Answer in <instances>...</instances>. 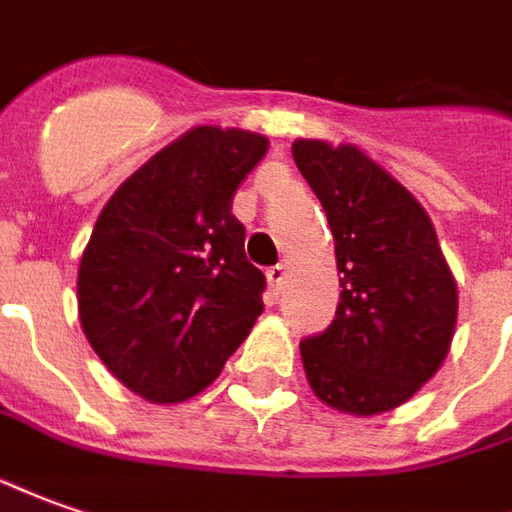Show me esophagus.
Instances as JSON below:
<instances>
[{"instance_id": "obj_1", "label": "esophagus", "mask_w": 512, "mask_h": 512, "mask_svg": "<svg viewBox=\"0 0 512 512\" xmlns=\"http://www.w3.org/2000/svg\"><path fill=\"white\" fill-rule=\"evenodd\" d=\"M285 277H288V268L282 266H271L266 271V280H268V285H271V291L274 293H280V288L282 285H285Z\"/></svg>"}]
</instances>
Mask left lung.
I'll return each mask as SVG.
<instances>
[{
  "label": "left lung",
  "mask_w": 512,
  "mask_h": 512,
  "mask_svg": "<svg viewBox=\"0 0 512 512\" xmlns=\"http://www.w3.org/2000/svg\"><path fill=\"white\" fill-rule=\"evenodd\" d=\"M330 221L341 299L327 330L299 343L324 405L377 416L435 377L457 324V282L427 210L352 144L291 146Z\"/></svg>",
  "instance_id": "obj_1"
}]
</instances>
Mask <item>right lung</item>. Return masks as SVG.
<instances>
[{
  "mask_svg": "<svg viewBox=\"0 0 512 512\" xmlns=\"http://www.w3.org/2000/svg\"><path fill=\"white\" fill-rule=\"evenodd\" d=\"M268 138L194 127L107 199L77 271V310L107 371L155 405L185 402L221 374L263 313L232 196Z\"/></svg>",
  "mask_w": 512,
  "mask_h": 512,
  "instance_id": "obj_1",
  "label": "right lung"
}]
</instances>
